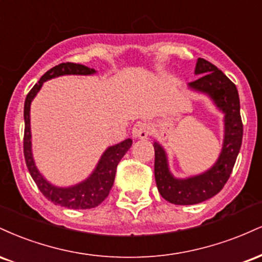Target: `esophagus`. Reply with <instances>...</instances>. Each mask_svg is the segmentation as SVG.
<instances>
[{
	"label": "esophagus",
	"instance_id": "34e87169",
	"mask_svg": "<svg viewBox=\"0 0 262 262\" xmlns=\"http://www.w3.org/2000/svg\"><path fill=\"white\" fill-rule=\"evenodd\" d=\"M151 128L146 122H137L134 124L133 129H132V135L138 139H145L150 135Z\"/></svg>",
	"mask_w": 262,
	"mask_h": 262
}]
</instances>
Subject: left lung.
<instances>
[{
    "label": "left lung",
    "instance_id": "1",
    "mask_svg": "<svg viewBox=\"0 0 262 262\" xmlns=\"http://www.w3.org/2000/svg\"><path fill=\"white\" fill-rule=\"evenodd\" d=\"M194 74L201 75L188 83L194 91L206 93L224 113V140L221 155L209 170L200 175L176 179L169 169L167 155L159 143H154L155 181L159 192L170 203L188 206L209 200L221 192L229 179L243 140V122L236 86L221 70L198 58Z\"/></svg>",
    "mask_w": 262,
    "mask_h": 262
}]
</instances>
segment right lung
Segmentation results:
<instances>
[{
  "mask_svg": "<svg viewBox=\"0 0 262 262\" xmlns=\"http://www.w3.org/2000/svg\"><path fill=\"white\" fill-rule=\"evenodd\" d=\"M95 69H90L85 65L74 64V62H62L47 71L38 83L29 91L25 102V139H23V151L27 167L32 179L37 183L41 193L54 204L71 209H90L95 208L106 200L112 188L114 177H116L117 165L132 146L133 140L125 139L122 143L110 146L101 156L97 166L85 181L77 183L70 187H58L44 179L35 166L32 154V134H31V103L35 95L41 89L45 81L62 75H92Z\"/></svg>",
  "mask_w": 262,
  "mask_h": 262,
  "instance_id": "add662e5",
  "label": "right lung"
}]
</instances>
